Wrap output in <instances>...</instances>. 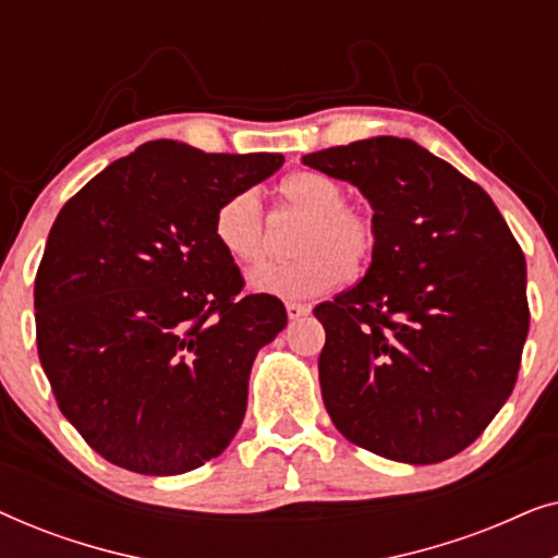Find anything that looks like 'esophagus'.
<instances>
[{"mask_svg": "<svg viewBox=\"0 0 558 558\" xmlns=\"http://www.w3.org/2000/svg\"><path fill=\"white\" fill-rule=\"evenodd\" d=\"M287 315H289V319H300V317H304V315H310V304L287 302Z\"/></svg>", "mask_w": 558, "mask_h": 558, "instance_id": "1", "label": "esophagus"}]
</instances>
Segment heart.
Instances as JSON below:
<instances>
[{
	"label": "heart",
	"instance_id": "heart-1",
	"mask_svg": "<svg viewBox=\"0 0 558 558\" xmlns=\"http://www.w3.org/2000/svg\"><path fill=\"white\" fill-rule=\"evenodd\" d=\"M284 210L302 218L292 251L294 258L251 274V287L281 300H312L330 292L348 269L361 271L378 248V226L371 210L345 203V187L323 172L302 170L279 185ZM213 233L228 258L243 269H256L269 254L262 195L239 190L218 205Z\"/></svg>",
	"mask_w": 558,
	"mask_h": 558
}]
</instances>
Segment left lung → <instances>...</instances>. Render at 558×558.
I'll use <instances>...</instances> for the list:
<instances>
[{
    "label": "left lung",
    "mask_w": 558,
    "mask_h": 558,
    "mask_svg": "<svg viewBox=\"0 0 558 558\" xmlns=\"http://www.w3.org/2000/svg\"><path fill=\"white\" fill-rule=\"evenodd\" d=\"M302 162L368 197L365 277L315 307L332 424L386 460L434 464L470 447L508 401L529 335L525 258L477 182L399 136Z\"/></svg>",
    "instance_id": "obj_1"
}]
</instances>
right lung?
Wrapping results in <instances>:
<instances>
[{
    "label": "right lung",
    "instance_id": "right-lung-1",
    "mask_svg": "<svg viewBox=\"0 0 558 558\" xmlns=\"http://www.w3.org/2000/svg\"><path fill=\"white\" fill-rule=\"evenodd\" d=\"M281 155L142 144L58 213L35 277L37 355L90 449L140 475H180L231 445L258 350L287 327L246 294L213 218Z\"/></svg>",
    "mask_w": 558,
    "mask_h": 558
}]
</instances>
